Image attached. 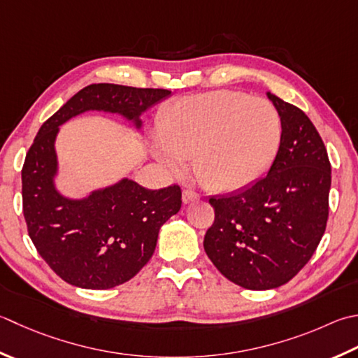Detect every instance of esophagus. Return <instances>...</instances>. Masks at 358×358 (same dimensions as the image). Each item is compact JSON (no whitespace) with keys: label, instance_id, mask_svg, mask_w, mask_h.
I'll list each match as a JSON object with an SVG mask.
<instances>
[{"label":"esophagus","instance_id":"34e87169","mask_svg":"<svg viewBox=\"0 0 358 358\" xmlns=\"http://www.w3.org/2000/svg\"><path fill=\"white\" fill-rule=\"evenodd\" d=\"M199 199H200V195L195 191H191V189H185V191H183V201L186 203V205H187V203L195 201Z\"/></svg>","mask_w":358,"mask_h":358}]
</instances>
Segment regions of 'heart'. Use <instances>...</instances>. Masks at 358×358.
Returning a JSON list of instances; mask_svg holds the SVG:
<instances>
[{"mask_svg": "<svg viewBox=\"0 0 358 358\" xmlns=\"http://www.w3.org/2000/svg\"><path fill=\"white\" fill-rule=\"evenodd\" d=\"M153 155L172 172L192 159L195 178L209 191L233 192L270 169L282 141V121L264 99L219 90L186 96L163 111Z\"/></svg>", "mask_w": 358, "mask_h": 358, "instance_id": "b5f03b06", "label": "heart"}]
</instances>
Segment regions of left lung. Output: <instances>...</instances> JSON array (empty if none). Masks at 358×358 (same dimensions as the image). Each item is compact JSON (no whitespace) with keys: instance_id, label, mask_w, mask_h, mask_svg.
I'll return each instance as SVG.
<instances>
[{"instance_id":"8db88e82","label":"left lung","mask_w":358,"mask_h":358,"mask_svg":"<svg viewBox=\"0 0 358 358\" xmlns=\"http://www.w3.org/2000/svg\"><path fill=\"white\" fill-rule=\"evenodd\" d=\"M282 121V141L267 177L225 197H211L215 219L203 247L231 282L270 290L309 262L329 215L331 163L303 110L267 93Z\"/></svg>"}]
</instances>
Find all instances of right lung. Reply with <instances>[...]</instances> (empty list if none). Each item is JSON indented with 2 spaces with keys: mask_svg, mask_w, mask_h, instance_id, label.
<instances>
[{
  "mask_svg": "<svg viewBox=\"0 0 358 358\" xmlns=\"http://www.w3.org/2000/svg\"><path fill=\"white\" fill-rule=\"evenodd\" d=\"M167 96L169 90L93 83L55 111L35 136L21 171L27 233L38 255L68 284L105 290L130 281L150 261L159 228L180 211L181 189L150 191L121 178L87 197H66L55 186L59 127L87 111H103L141 130V115Z\"/></svg>",
  "mask_w": 358,
  "mask_h": 358,
  "instance_id": "obj_1",
  "label": "right lung"
}]
</instances>
